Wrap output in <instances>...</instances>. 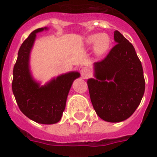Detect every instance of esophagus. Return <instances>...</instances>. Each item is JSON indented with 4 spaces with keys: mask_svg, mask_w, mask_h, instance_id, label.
Listing matches in <instances>:
<instances>
[{
    "mask_svg": "<svg viewBox=\"0 0 157 157\" xmlns=\"http://www.w3.org/2000/svg\"><path fill=\"white\" fill-rule=\"evenodd\" d=\"M81 74L84 78H87L90 75V71L87 67H82L81 70Z\"/></svg>",
    "mask_w": 157,
    "mask_h": 157,
    "instance_id": "esophagus-1",
    "label": "esophagus"
}]
</instances>
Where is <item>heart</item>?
<instances>
[{"label": "heart", "instance_id": "1", "mask_svg": "<svg viewBox=\"0 0 157 157\" xmlns=\"http://www.w3.org/2000/svg\"><path fill=\"white\" fill-rule=\"evenodd\" d=\"M86 44L89 46H94L96 54L102 56L107 53L110 47L111 40L109 36L104 33L102 34H94L90 36L86 39Z\"/></svg>", "mask_w": 157, "mask_h": 157}]
</instances>
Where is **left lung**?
I'll return each mask as SVG.
<instances>
[{
	"instance_id": "left-lung-1",
	"label": "left lung",
	"mask_w": 157,
	"mask_h": 157,
	"mask_svg": "<svg viewBox=\"0 0 157 157\" xmlns=\"http://www.w3.org/2000/svg\"><path fill=\"white\" fill-rule=\"evenodd\" d=\"M117 43L101 61L94 63V76L87 81L94 109L108 122L123 121L139 107L145 91L141 61L134 46L114 32Z\"/></svg>"
}]
</instances>
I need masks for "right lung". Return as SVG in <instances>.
<instances>
[{"label": "right lung", "mask_w": 157, "mask_h": 157, "mask_svg": "<svg viewBox=\"0 0 157 157\" xmlns=\"http://www.w3.org/2000/svg\"><path fill=\"white\" fill-rule=\"evenodd\" d=\"M46 28L33 31L21 45L13 70L12 90L19 109L26 117L40 124H55L60 121L72 82L80 76L76 71L61 75L40 86L31 76L29 55L36 35Z\"/></svg>", "instance_id": "right-lung-1"}]
</instances>
